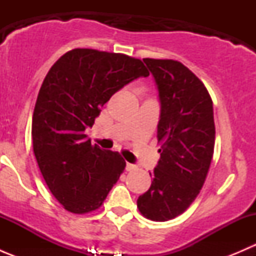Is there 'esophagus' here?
<instances>
[{"instance_id": "esophagus-1", "label": "esophagus", "mask_w": 256, "mask_h": 256, "mask_svg": "<svg viewBox=\"0 0 256 256\" xmlns=\"http://www.w3.org/2000/svg\"><path fill=\"white\" fill-rule=\"evenodd\" d=\"M138 168V167L135 166V164H126V171H128V172H131V171H135V170Z\"/></svg>"}]
</instances>
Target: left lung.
I'll return each mask as SVG.
<instances>
[{
    "instance_id": "1",
    "label": "left lung",
    "mask_w": 256,
    "mask_h": 256,
    "mask_svg": "<svg viewBox=\"0 0 256 256\" xmlns=\"http://www.w3.org/2000/svg\"><path fill=\"white\" fill-rule=\"evenodd\" d=\"M161 102L160 161L151 187L138 200L147 219L166 222L182 214L204 184L214 152L213 102L207 88L180 62L144 58Z\"/></svg>"
}]
</instances>
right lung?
<instances>
[{"mask_svg": "<svg viewBox=\"0 0 256 256\" xmlns=\"http://www.w3.org/2000/svg\"><path fill=\"white\" fill-rule=\"evenodd\" d=\"M150 73L140 59L76 48L49 69L32 118L33 151L52 194L68 212L102 204L125 170L118 152L92 144L85 128L118 90Z\"/></svg>", "mask_w": 256, "mask_h": 256, "instance_id": "obj_1", "label": "right lung"}]
</instances>
